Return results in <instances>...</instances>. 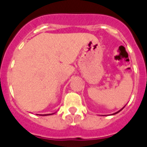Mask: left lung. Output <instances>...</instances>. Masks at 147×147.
Returning <instances> with one entry per match:
<instances>
[{
  "label": "left lung",
  "mask_w": 147,
  "mask_h": 147,
  "mask_svg": "<svg viewBox=\"0 0 147 147\" xmlns=\"http://www.w3.org/2000/svg\"><path fill=\"white\" fill-rule=\"evenodd\" d=\"M125 107H124L122 109H120V110H119V111H118V112H116V113H113V114H112V115H115V114H117V113H119V112H120V111H121V110H122V109H123L124 108H125Z\"/></svg>",
  "instance_id": "obj_1"
}]
</instances>
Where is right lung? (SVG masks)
<instances>
[{
  "instance_id": "obj_1",
  "label": "right lung",
  "mask_w": 147,
  "mask_h": 147,
  "mask_svg": "<svg viewBox=\"0 0 147 147\" xmlns=\"http://www.w3.org/2000/svg\"><path fill=\"white\" fill-rule=\"evenodd\" d=\"M52 115V114H45V115Z\"/></svg>"
}]
</instances>
